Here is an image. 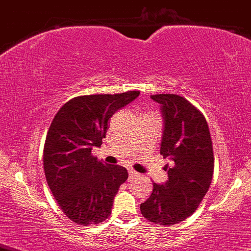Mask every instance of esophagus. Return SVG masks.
I'll use <instances>...</instances> for the list:
<instances>
[{
	"instance_id": "obj_1",
	"label": "esophagus",
	"mask_w": 251,
	"mask_h": 251,
	"mask_svg": "<svg viewBox=\"0 0 251 251\" xmlns=\"http://www.w3.org/2000/svg\"><path fill=\"white\" fill-rule=\"evenodd\" d=\"M128 175H129V180H131V179L134 178V177L138 176L139 174L136 173V171H134V170H129V171H128Z\"/></svg>"
}]
</instances>
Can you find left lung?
I'll return each instance as SVG.
<instances>
[{
	"mask_svg": "<svg viewBox=\"0 0 251 251\" xmlns=\"http://www.w3.org/2000/svg\"><path fill=\"white\" fill-rule=\"evenodd\" d=\"M161 104L164 129L160 153L171 166L166 184L153 183V192L140 205L148 221L174 226L196 212L210 189L214 170L213 146L201 111L176 94L151 95Z\"/></svg>",
	"mask_w": 251,
	"mask_h": 251,
	"instance_id": "left-lung-1",
	"label": "left lung"
}]
</instances>
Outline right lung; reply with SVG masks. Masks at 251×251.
Here are the masks:
<instances>
[{
  "mask_svg": "<svg viewBox=\"0 0 251 251\" xmlns=\"http://www.w3.org/2000/svg\"><path fill=\"white\" fill-rule=\"evenodd\" d=\"M139 94L77 96L53 118L44 145V170L50 192L73 223L89 226L110 217L113 198L128 174L122 166L103 163L91 149L100 147L113 113Z\"/></svg>",
  "mask_w": 251,
  "mask_h": 251,
  "instance_id": "obj_1",
  "label": "right lung"
}]
</instances>
